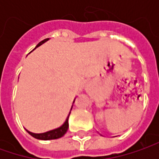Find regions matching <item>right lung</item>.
<instances>
[{
    "instance_id": "right-lung-1",
    "label": "right lung",
    "mask_w": 159,
    "mask_h": 159,
    "mask_svg": "<svg viewBox=\"0 0 159 159\" xmlns=\"http://www.w3.org/2000/svg\"><path fill=\"white\" fill-rule=\"evenodd\" d=\"M47 40H48V39H45V40H42V41H40V43L36 46V48H38V47L40 46V45H42L44 42H46ZM71 108H72V106H71ZM70 111H71V109H70ZM70 113H69V115H68V117H67V119L65 120V122L63 124V125H61L60 127H58L57 129H54V130H51V131L46 132V133H42V134H34V133L29 132L27 131V130H26V131H27L28 134H30L33 137L36 138V139H39V140H53V139H58V138L64 136V134H65V133L68 130V127H69L68 119H69Z\"/></svg>"
}]
</instances>
